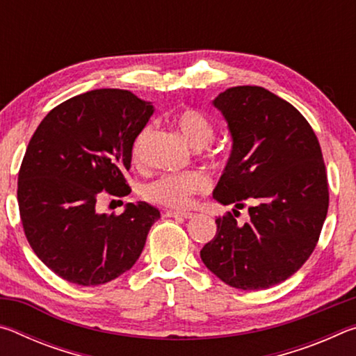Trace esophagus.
Instances as JSON below:
<instances>
[{
    "label": "esophagus",
    "mask_w": 356,
    "mask_h": 356,
    "mask_svg": "<svg viewBox=\"0 0 356 356\" xmlns=\"http://www.w3.org/2000/svg\"><path fill=\"white\" fill-rule=\"evenodd\" d=\"M166 216H171V218H193L195 216V213L193 212H185V210H168L166 212Z\"/></svg>",
    "instance_id": "esophagus-1"
}]
</instances>
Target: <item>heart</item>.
<instances>
[{"label":"heart","mask_w":356,"mask_h":356,"mask_svg":"<svg viewBox=\"0 0 356 356\" xmlns=\"http://www.w3.org/2000/svg\"><path fill=\"white\" fill-rule=\"evenodd\" d=\"M174 124L191 147L204 149L213 141L216 127L215 122L206 113L196 108H185L174 116ZM152 134V127L146 125L141 129L134 141V156L136 160L141 159L144 146ZM210 186V180L201 172H182V174H166L154 182H150L144 195L149 201L160 206L182 209L190 206L191 197L197 193L206 191Z\"/></svg>","instance_id":"1"}]
</instances>
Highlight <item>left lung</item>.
Here are the masks:
<instances>
[{
    "mask_svg": "<svg viewBox=\"0 0 356 356\" xmlns=\"http://www.w3.org/2000/svg\"><path fill=\"white\" fill-rule=\"evenodd\" d=\"M212 104L232 136L213 197L222 206H252L243 226L236 210L215 220L201 259L229 286L268 289L297 272L318 242L328 212L321 144L297 108L261 86L229 88Z\"/></svg>",
    "mask_w": 356,
    "mask_h": 356,
    "instance_id": "left-lung-1",
    "label": "left lung"
}]
</instances>
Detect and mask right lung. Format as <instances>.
Instances as JSON below:
<instances>
[{
    "label": "right lung",
    "instance_id": "obj_1",
    "mask_svg": "<svg viewBox=\"0 0 356 356\" xmlns=\"http://www.w3.org/2000/svg\"><path fill=\"white\" fill-rule=\"evenodd\" d=\"M152 113L130 91L95 89L53 108L34 131L19 171L20 218L33 251L63 280L105 284L140 257L159 209L129 202L108 215L95 202L104 190L130 193L124 171Z\"/></svg>",
    "mask_w": 356,
    "mask_h": 356
}]
</instances>
